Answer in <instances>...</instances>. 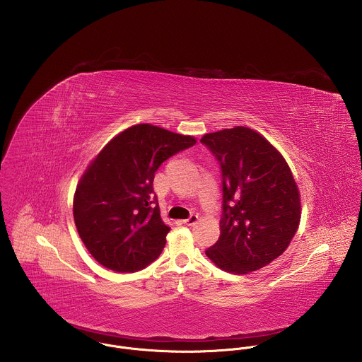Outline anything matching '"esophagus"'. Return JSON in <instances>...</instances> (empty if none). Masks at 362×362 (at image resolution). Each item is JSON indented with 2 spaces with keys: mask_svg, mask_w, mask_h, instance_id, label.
I'll use <instances>...</instances> for the list:
<instances>
[{
  "mask_svg": "<svg viewBox=\"0 0 362 362\" xmlns=\"http://www.w3.org/2000/svg\"><path fill=\"white\" fill-rule=\"evenodd\" d=\"M198 221V214H191L188 218H185V220H182V223L184 224H188V226H192V224H195Z\"/></svg>",
  "mask_w": 362,
  "mask_h": 362,
  "instance_id": "1",
  "label": "esophagus"
}]
</instances>
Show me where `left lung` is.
<instances>
[{
	"label": "left lung",
	"instance_id": "obj_1",
	"mask_svg": "<svg viewBox=\"0 0 362 362\" xmlns=\"http://www.w3.org/2000/svg\"><path fill=\"white\" fill-rule=\"evenodd\" d=\"M201 142L223 178L220 238L206 255L230 273L258 270L286 251L300 224V192L290 167L245 127L206 134Z\"/></svg>",
	"mask_w": 362,
	"mask_h": 362
}]
</instances>
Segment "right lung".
I'll list each match as a JSON object with an SVG mask.
<instances>
[{
	"instance_id": "right-lung-1",
	"label": "right lung",
	"mask_w": 362,
	"mask_h": 362,
	"mask_svg": "<svg viewBox=\"0 0 362 362\" xmlns=\"http://www.w3.org/2000/svg\"><path fill=\"white\" fill-rule=\"evenodd\" d=\"M195 144L192 136L139 124L118 134L92 161L75 192L74 220L100 264L131 273L161 254L170 227L160 217L155 173Z\"/></svg>"
}]
</instances>
